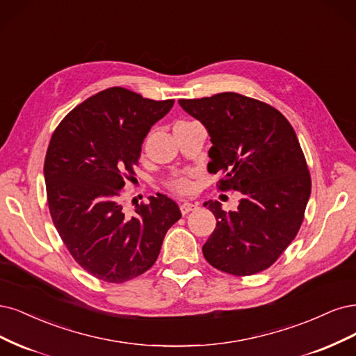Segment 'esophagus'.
Listing matches in <instances>:
<instances>
[{
  "instance_id": "esophagus-1",
  "label": "esophagus",
  "mask_w": 356,
  "mask_h": 356,
  "mask_svg": "<svg viewBox=\"0 0 356 356\" xmlns=\"http://www.w3.org/2000/svg\"><path fill=\"white\" fill-rule=\"evenodd\" d=\"M197 207H198V204H195V202H181L180 204V211H181L183 216H185V214H188L189 211L195 210Z\"/></svg>"
}]
</instances>
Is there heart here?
I'll list each match as a JSON object with an SVG mask.
<instances>
[{
  "label": "heart",
  "instance_id": "1",
  "mask_svg": "<svg viewBox=\"0 0 356 356\" xmlns=\"http://www.w3.org/2000/svg\"><path fill=\"white\" fill-rule=\"evenodd\" d=\"M167 188L177 195H189L195 189V183L191 176H176L167 181Z\"/></svg>",
  "mask_w": 356,
  "mask_h": 356
}]
</instances>
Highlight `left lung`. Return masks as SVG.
Instances as JSON below:
<instances>
[{"label": "left lung", "mask_w": 356, "mask_h": 356, "mask_svg": "<svg viewBox=\"0 0 356 356\" xmlns=\"http://www.w3.org/2000/svg\"><path fill=\"white\" fill-rule=\"evenodd\" d=\"M179 103L209 130V171L222 176L217 189L243 195L236 211L204 204L217 219L205 260L235 277L270 268L299 232L312 188L294 129L278 109L232 91Z\"/></svg>", "instance_id": "left-lung-1"}]
</instances>
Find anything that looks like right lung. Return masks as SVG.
<instances>
[{
  "label": "right lung",
  "instance_id": "right-lung-1",
  "mask_svg": "<svg viewBox=\"0 0 356 356\" xmlns=\"http://www.w3.org/2000/svg\"><path fill=\"white\" fill-rule=\"evenodd\" d=\"M173 105L111 87L79 103L53 131L44 161L50 216L74 260L97 280L122 284L152 268L181 217L163 193L137 204L131 217L120 200L136 180L145 136Z\"/></svg>",
  "mask_w": 356,
  "mask_h": 356
}]
</instances>
